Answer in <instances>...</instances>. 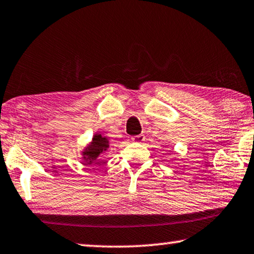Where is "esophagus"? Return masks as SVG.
Wrapping results in <instances>:
<instances>
[{"mask_svg":"<svg viewBox=\"0 0 254 254\" xmlns=\"http://www.w3.org/2000/svg\"><path fill=\"white\" fill-rule=\"evenodd\" d=\"M144 140H146V136H144V134H139V135H135L132 138V141L138 142V143H142Z\"/></svg>","mask_w":254,"mask_h":254,"instance_id":"1","label":"esophagus"}]
</instances>
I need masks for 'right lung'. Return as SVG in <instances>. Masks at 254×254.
Here are the masks:
<instances>
[{
    "label": "right lung",
    "instance_id": "1",
    "mask_svg": "<svg viewBox=\"0 0 254 254\" xmlns=\"http://www.w3.org/2000/svg\"><path fill=\"white\" fill-rule=\"evenodd\" d=\"M108 147L110 146H108V140L106 136H103L102 134H95L89 146L82 151V158L84 159V162L91 164L98 158V156L103 151L107 150Z\"/></svg>",
    "mask_w": 254,
    "mask_h": 254
}]
</instances>
